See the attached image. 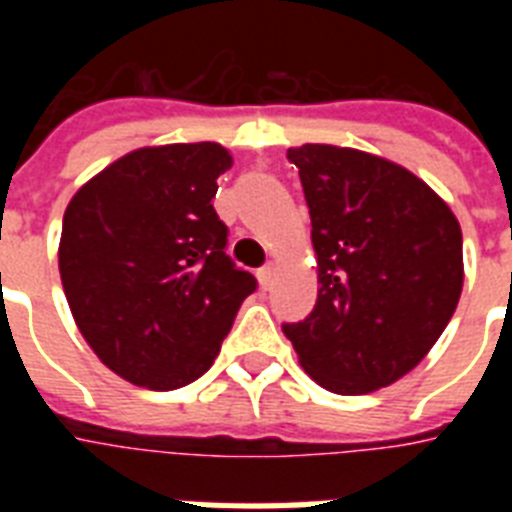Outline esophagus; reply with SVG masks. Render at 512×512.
Instances as JSON below:
<instances>
[{
  "label": "esophagus",
  "instance_id": "34e87169",
  "mask_svg": "<svg viewBox=\"0 0 512 512\" xmlns=\"http://www.w3.org/2000/svg\"><path fill=\"white\" fill-rule=\"evenodd\" d=\"M273 276H276L273 265H265V268H260V271H257V281H260V287L271 289L273 287Z\"/></svg>",
  "mask_w": 512,
  "mask_h": 512
}]
</instances>
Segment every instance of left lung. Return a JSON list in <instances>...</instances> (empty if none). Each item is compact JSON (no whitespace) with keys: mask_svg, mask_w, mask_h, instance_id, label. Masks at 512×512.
<instances>
[{"mask_svg":"<svg viewBox=\"0 0 512 512\" xmlns=\"http://www.w3.org/2000/svg\"><path fill=\"white\" fill-rule=\"evenodd\" d=\"M287 156L311 209L319 297L284 335L321 388H385L428 356L460 303V223L428 183L382 156L324 143Z\"/></svg>","mask_w":512,"mask_h":512,"instance_id":"left-lung-1","label":"left lung"}]
</instances>
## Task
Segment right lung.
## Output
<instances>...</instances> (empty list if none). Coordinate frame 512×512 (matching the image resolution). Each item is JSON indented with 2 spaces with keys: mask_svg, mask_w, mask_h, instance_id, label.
Here are the masks:
<instances>
[{
  "mask_svg": "<svg viewBox=\"0 0 512 512\" xmlns=\"http://www.w3.org/2000/svg\"><path fill=\"white\" fill-rule=\"evenodd\" d=\"M220 143L130 151L68 201L58 268L68 308L95 356L122 380L175 390L220 353L252 273L225 255L212 199L231 170Z\"/></svg>",
  "mask_w": 512,
  "mask_h": 512,
  "instance_id": "1",
  "label": "right lung"
}]
</instances>
